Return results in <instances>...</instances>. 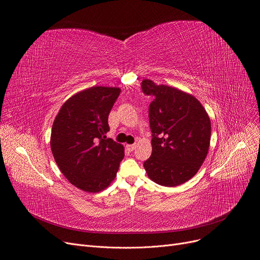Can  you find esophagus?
<instances>
[{
  "label": "esophagus",
  "mask_w": 260,
  "mask_h": 260,
  "mask_svg": "<svg viewBox=\"0 0 260 260\" xmlns=\"http://www.w3.org/2000/svg\"><path fill=\"white\" fill-rule=\"evenodd\" d=\"M136 147H137V144H131V145H126V149H127L128 151H134V150L136 149Z\"/></svg>",
  "instance_id": "1"
}]
</instances>
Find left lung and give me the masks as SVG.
Returning <instances> with one entry per match:
<instances>
[{
    "label": "left lung",
    "instance_id": "8db88e82",
    "mask_svg": "<svg viewBox=\"0 0 260 260\" xmlns=\"http://www.w3.org/2000/svg\"><path fill=\"white\" fill-rule=\"evenodd\" d=\"M142 90L154 100L149 106L152 154L144 168L153 182L175 187L190 180L205 161L211 120L193 95L144 79Z\"/></svg>",
    "mask_w": 260,
    "mask_h": 260
}]
</instances>
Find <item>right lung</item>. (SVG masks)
Returning <instances> with one entry per match:
<instances>
[{
	"instance_id": "right-lung-1",
	"label": "right lung",
	"mask_w": 260,
	"mask_h": 260,
	"mask_svg": "<svg viewBox=\"0 0 260 260\" xmlns=\"http://www.w3.org/2000/svg\"><path fill=\"white\" fill-rule=\"evenodd\" d=\"M119 87L92 86L67 100L51 129L50 146L68 181L86 192H100L111 184L124 157L121 144L107 139L108 116Z\"/></svg>"
}]
</instances>
